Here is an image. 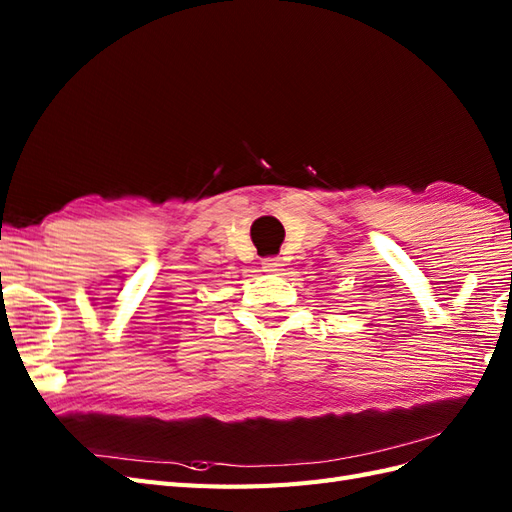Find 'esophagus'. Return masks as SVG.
Here are the masks:
<instances>
[{"label":"esophagus","mask_w":512,"mask_h":512,"mask_svg":"<svg viewBox=\"0 0 512 512\" xmlns=\"http://www.w3.org/2000/svg\"><path fill=\"white\" fill-rule=\"evenodd\" d=\"M282 262L277 260V258H267V260H262V271H267V273H280L282 271Z\"/></svg>","instance_id":"34e87169"}]
</instances>
